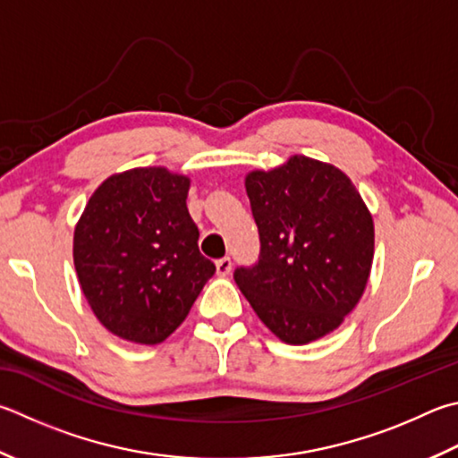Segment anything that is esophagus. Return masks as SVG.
<instances>
[{"instance_id": "34e87169", "label": "esophagus", "mask_w": 458, "mask_h": 458, "mask_svg": "<svg viewBox=\"0 0 458 458\" xmlns=\"http://www.w3.org/2000/svg\"><path fill=\"white\" fill-rule=\"evenodd\" d=\"M216 272H218V276H228L232 272V260L228 256L220 258V260H216Z\"/></svg>"}]
</instances>
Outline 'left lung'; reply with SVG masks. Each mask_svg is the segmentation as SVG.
Listing matches in <instances>:
<instances>
[{
  "mask_svg": "<svg viewBox=\"0 0 458 458\" xmlns=\"http://www.w3.org/2000/svg\"><path fill=\"white\" fill-rule=\"evenodd\" d=\"M260 234V258L234 280L266 327L286 344L330 335L364 294L374 222L336 165L290 156L244 180Z\"/></svg>",
  "mask_w": 458,
  "mask_h": 458,
  "instance_id": "obj_1",
  "label": "left lung"
}]
</instances>
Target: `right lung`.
<instances>
[{
    "label": "right lung",
    "mask_w": 458,
    "mask_h": 458,
    "mask_svg": "<svg viewBox=\"0 0 458 458\" xmlns=\"http://www.w3.org/2000/svg\"><path fill=\"white\" fill-rule=\"evenodd\" d=\"M190 178L164 165L106 178L73 230V266L112 335L157 344L176 330L216 266L198 250Z\"/></svg>",
    "instance_id": "add662e5"
}]
</instances>
